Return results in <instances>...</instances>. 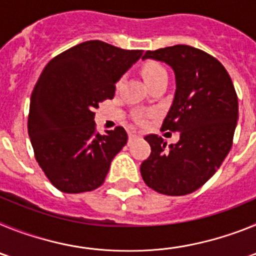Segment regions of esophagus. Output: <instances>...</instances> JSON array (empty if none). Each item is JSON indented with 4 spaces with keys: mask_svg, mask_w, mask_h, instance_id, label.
I'll use <instances>...</instances> for the list:
<instances>
[{
    "mask_svg": "<svg viewBox=\"0 0 256 256\" xmlns=\"http://www.w3.org/2000/svg\"><path fill=\"white\" fill-rule=\"evenodd\" d=\"M137 137H138V134H137V133H134V132L130 133V142L133 141L134 138H137Z\"/></svg>",
    "mask_w": 256,
    "mask_h": 256,
    "instance_id": "obj_1",
    "label": "esophagus"
}]
</instances>
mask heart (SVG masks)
<instances>
[{"instance_id":"b5f03b06","label":"heart","mask_w":256,"mask_h":256,"mask_svg":"<svg viewBox=\"0 0 256 256\" xmlns=\"http://www.w3.org/2000/svg\"><path fill=\"white\" fill-rule=\"evenodd\" d=\"M141 73L144 76V82L148 83V87H151L152 84H155L156 82L162 80V79H168V73L165 68L162 64L156 62V61H148L144 62L141 68ZM122 83V78L118 80V86ZM144 118H146V112H137L136 114V119L140 123H144Z\"/></svg>"}]
</instances>
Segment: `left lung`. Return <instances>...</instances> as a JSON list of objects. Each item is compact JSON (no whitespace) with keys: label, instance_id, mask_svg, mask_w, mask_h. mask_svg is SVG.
<instances>
[{"label":"left lung","instance_id":"1","mask_svg":"<svg viewBox=\"0 0 256 256\" xmlns=\"http://www.w3.org/2000/svg\"><path fill=\"white\" fill-rule=\"evenodd\" d=\"M142 58L164 61L176 73V94L162 132H180V141L166 146L148 134L151 154L141 176L154 191L183 196L196 191L222 165L234 144L238 100L226 68L214 56L187 44L146 51Z\"/></svg>","mask_w":256,"mask_h":256}]
</instances>
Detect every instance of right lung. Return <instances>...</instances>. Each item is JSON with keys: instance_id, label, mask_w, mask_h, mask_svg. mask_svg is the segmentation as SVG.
I'll return each mask as SVG.
<instances>
[{"instance_id": "obj_1", "label": "right lung", "mask_w": 256, "mask_h": 256, "mask_svg": "<svg viewBox=\"0 0 256 256\" xmlns=\"http://www.w3.org/2000/svg\"><path fill=\"white\" fill-rule=\"evenodd\" d=\"M142 55L102 40H87L50 60L32 92L28 134L50 182L65 194L98 188L126 146L123 126L100 134L94 108L112 100L115 83Z\"/></svg>"}]
</instances>
